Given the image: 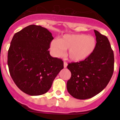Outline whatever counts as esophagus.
Returning a JSON list of instances; mask_svg holds the SVG:
<instances>
[{"label": "esophagus", "instance_id": "34e87169", "mask_svg": "<svg viewBox=\"0 0 120 120\" xmlns=\"http://www.w3.org/2000/svg\"><path fill=\"white\" fill-rule=\"evenodd\" d=\"M67 66V63L66 62H64V68H66Z\"/></svg>", "mask_w": 120, "mask_h": 120}]
</instances>
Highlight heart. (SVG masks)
<instances>
[{
    "instance_id": "heart-1",
    "label": "heart",
    "mask_w": 120,
    "mask_h": 120,
    "mask_svg": "<svg viewBox=\"0 0 120 120\" xmlns=\"http://www.w3.org/2000/svg\"><path fill=\"white\" fill-rule=\"evenodd\" d=\"M96 39L90 35L83 34H66L54 40L50 43L53 55L61 56L64 50H67L66 56L71 61L78 62L85 60L94 52L96 48Z\"/></svg>"
}]
</instances>
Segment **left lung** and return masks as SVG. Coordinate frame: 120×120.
Segmentation results:
<instances>
[{
	"label": "left lung",
	"mask_w": 120,
	"mask_h": 120,
	"mask_svg": "<svg viewBox=\"0 0 120 120\" xmlns=\"http://www.w3.org/2000/svg\"><path fill=\"white\" fill-rule=\"evenodd\" d=\"M96 45L92 54L79 62L68 63L71 78L67 89L72 97L78 99L91 98L107 85L114 71V53L108 38L94 30Z\"/></svg>",
	"instance_id": "1"
}]
</instances>
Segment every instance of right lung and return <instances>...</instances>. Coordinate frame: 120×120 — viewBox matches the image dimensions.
<instances>
[{
  "mask_svg": "<svg viewBox=\"0 0 120 120\" xmlns=\"http://www.w3.org/2000/svg\"><path fill=\"white\" fill-rule=\"evenodd\" d=\"M51 32L40 25H30L13 36L8 51L10 74L18 88L31 96L46 93L64 68L61 59L49 50Z\"/></svg>",
  "mask_w": 120,
  "mask_h": 120,
  "instance_id": "obj_1",
  "label": "right lung"
}]
</instances>
